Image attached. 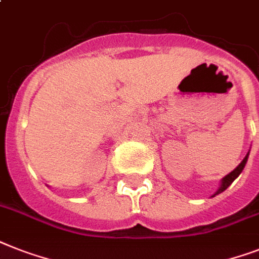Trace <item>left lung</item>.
I'll list each match as a JSON object with an SVG mask.
<instances>
[{
  "label": "left lung",
  "mask_w": 259,
  "mask_h": 259,
  "mask_svg": "<svg viewBox=\"0 0 259 259\" xmlns=\"http://www.w3.org/2000/svg\"><path fill=\"white\" fill-rule=\"evenodd\" d=\"M249 153H250V150H249ZM249 153H247L245 158L242 159V162L239 163V165L237 166V167H235L234 170H233V171H230V173H229L228 176H225V177L222 178V181H221V186H220V188H218V190L215 191V193H214L213 195H211V197H215V195H218V194H220V193H222V191L226 190V189H228L229 186H230V185L233 184V181H234L235 178L238 177L239 174L242 173L243 167H245L246 162H247V158H249Z\"/></svg>",
  "instance_id": "obj_1"
}]
</instances>
